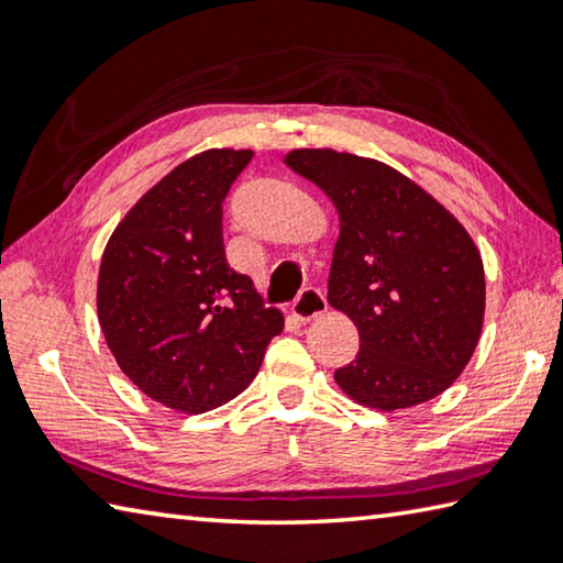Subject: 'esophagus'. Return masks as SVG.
I'll return each instance as SVG.
<instances>
[{"label": "esophagus", "mask_w": 563, "mask_h": 563, "mask_svg": "<svg viewBox=\"0 0 563 563\" xmlns=\"http://www.w3.org/2000/svg\"><path fill=\"white\" fill-rule=\"evenodd\" d=\"M325 310H328L325 295H322L318 288H305L298 295V300L292 302L290 312H292V318H298L300 322H310V320L320 318Z\"/></svg>", "instance_id": "1"}]
</instances>
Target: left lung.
Returning <instances> with one entry per match:
<instances>
[{
  "mask_svg": "<svg viewBox=\"0 0 563 563\" xmlns=\"http://www.w3.org/2000/svg\"><path fill=\"white\" fill-rule=\"evenodd\" d=\"M285 166L335 206L328 302L355 322L360 352L335 373L357 405L395 412L442 395L484 325V263L472 235L412 178L335 148H292Z\"/></svg>",
  "mask_w": 563,
  "mask_h": 563,
  "instance_id": "obj_1",
  "label": "left lung"
}]
</instances>
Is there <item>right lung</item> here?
I'll use <instances>...</instances> for the list:
<instances>
[{
    "mask_svg": "<svg viewBox=\"0 0 563 563\" xmlns=\"http://www.w3.org/2000/svg\"><path fill=\"white\" fill-rule=\"evenodd\" d=\"M251 148H208L148 188L113 228L97 283L111 355L146 397L201 415L258 375L283 316L228 268L223 198Z\"/></svg>",
    "mask_w": 563,
    "mask_h": 563,
    "instance_id": "right-lung-1",
    "label": "right lung"
}]
</instances>
